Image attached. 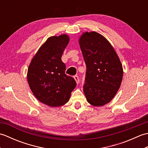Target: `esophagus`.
Returning a JSON list of instances; mask_svg holds the SVG:
<instances>
[{"instance_id": "1", "label": "esophagus", "mask_w": 148, "mask_h": 148, "mask_svg": "<svg viewBox=\"0 0 148 148\" xmlns=\"http://www.w3.org/2000/svg\"><path fill=\"white\" fill-rule=\"evenodd\" d=\"M74 79L76 80V83L78 84V83H79V77H78V76H77V75H76V76H74Z\"/></svg>"}]
</instances>
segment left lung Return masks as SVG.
<instances>
[{
  "label": "left lung",
  "mask_w": 148,
  "mask_h": 148,
  "mask_svg": "<svg viewBox=\"0 0 148 148\" xmlns=\"http://www.w3.org/2000/svg\"><path fill=\"white\" fill-rule=\"evenodd\" d=\"M79 42L86 66L84 95L90 104L102 106L111 101L120 87L121 63L111 44L99 33H84Z\"/></svg>",
  "instance_id": "left-lung-1"
}]
</instances>
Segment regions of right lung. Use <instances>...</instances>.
Returning a JSON list of instances; mask_svg holds the SVG:
<instances>
[{
    "mask_svg": "<svg viewBox=\"0 0 148 148\" xmlns=\"http://www.w3.org/2000/svg\"><path fill=\"white\" fill-rule=\"evenodd\" d=\"M69 41L65 34L50 37L34 56L28 69L27 79L34 95L50 107L67 103L76 82L65 74L62 56Z\"/></svg>",
    "mask_w": 148,
    "mask_h": 148,
    "instance_id": "obj_1",
    "label": "right lung"
}]
</instances>
